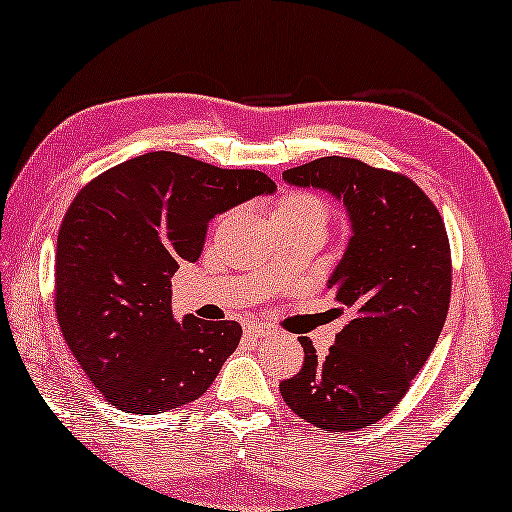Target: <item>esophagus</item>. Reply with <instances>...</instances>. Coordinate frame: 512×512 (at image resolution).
<instances>
[{
    "label": "esophagus",
    "mask_w": 512,
    "mask_h": 512,
    "mask_svg": "<svg viewBox=\"0 0 512 512\" xmlns=\"http://www.w3.org/2000/svg\"><path fill=\"white\" fill-rule=\"evenodd\" d=\"M244 333H247L249 338L258 340V338H268V335L272 333V328L265 326V324H249L247 331H244Z\"/></svg>",
    "instance_id": "esophagus-1"
}]
</instances>
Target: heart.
I'll list each match as a JSON object with an SVG mask.
<instances>
[{
  "label": "heart",
  "instance_id": "obj_1",
  "mask_svg": "<svg viewBox=\"0 0 512 512\" xmlns=\"http://www.w3.org/2000/svg\"><path fill=\"white\" fill-rule=\"evenodd\" d=\"M279 214H296V216H310V219H317L321 223H326L328 212L317 195L312 193H289L279 200V205L275 209V216Z\"/></svg>",
  "mask_w": 512,
  "mask_h": 512
}]
</instances>
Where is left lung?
Masks as SVG:
<instances>
[{
    "label": "left lung",
    "mask_w": 512,
    "mask_h": 512,
    "mask_svg": "<svg viewBox=\"0 0 512 512\" xmlns=\"http://www.w3.org/2000/svg\"><path fill=\"white\" fill-rule=\"evenodd\" d=\"M282 177L342 200L352 237L328 279L347 326L324 359L300 338L305 363L279 391L319 429H366L408 394L445 326L452 256L443 216L415 181L356 158H317Z\"/></svg>",
    "instance_id": "left-lung-1"
}]
</instances>
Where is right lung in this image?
Here are the masks:
<instances>
[{"mask_svg":"<svg viewBox=\"0 0 512 512\" xmlns=\"http://www.w3.org/2000/svg\"><path fill=\"white\" fill-rule=\"evenodd\" d=\"M275 191L258 170L153 151L102 172L69 205L55 251V314L111 405L158 415L200 398L242 338L237 321L172 314V275L202 254L216 214Z\"/></svg>","mask_w":512,"mask_h":512,"instance_id":"obj_1","label":"right lung"}]
</instances>
